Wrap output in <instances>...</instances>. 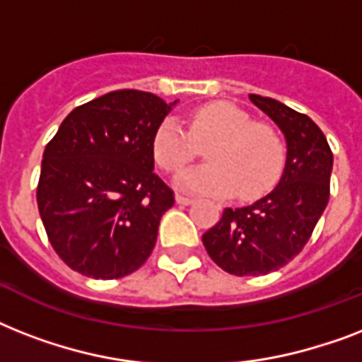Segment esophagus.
Masks as SVG:
<instances>
[{
  "mask_svg": "<svg viewBox=\"0 0 362 362\" xmlns=\"http://www.w3.org/2000/svg\"><path fill=\"white\" fill-rule=\"evenodd\" d=\"M176 203L178 204H184V206H187V204L193 203L192 197H184V195H176Z\"/></svg>",
  "mask_w": 362,
  "mask_h": 362,
  "instance_id": "34e87169",
  "label": "esophagus"
}]
</instances>
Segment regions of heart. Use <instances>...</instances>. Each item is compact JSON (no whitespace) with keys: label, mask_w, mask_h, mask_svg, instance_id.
I'll return each mask as SVG.
<instances>
[{"label":"heart","mask_w":362,"mask_h":362,"mask_svg":"<svg viewBox=\"0 0 362 362\" xmlns=\"http://www.w3.org/2000/svg\"><path fill=\"white\" fill-rule=\"evenodd\" d=\"M210 163L187 169L176 176V187L199 195L252 201L272 189L286 165V144L272 127L255 124L246 110L216 101L197 109L189 133L175 116L165 118L153 135L152 150L159 167L180 170L206 144Z\"/></svg>","instance_id":"heart-1"}]
</instances>
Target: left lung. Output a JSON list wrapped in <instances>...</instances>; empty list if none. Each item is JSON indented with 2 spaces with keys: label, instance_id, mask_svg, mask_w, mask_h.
Here are the masks:
<instances>
[{
  "label": "left lung",
  "instance_id": "left-lung-1",
  "mask_svg": "<svg viewBox=\"0 0 362 362\" xmlns=\"http://www.w3.org/2000/svg\"><path fill=\"white\" fill-rule=\"evenodd\" d=\"M286 139V165L274 189L242 209H226L203 235L218 267L235 276H263L281 269L312 237L329 203L332 152L312 118L276 99L250 93Z\"/></svg>",
  "mask_w": 362,
  "mask_h": 362
}]
</instances>
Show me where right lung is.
Wrapping results in <instances>:
<instances>
[{
  "mask_svg": "<svg viewBox=\"0 0 362 362\" xmlns=\"http://www.w3.org/2000/svg\"><path fill=\"white\" fill-rule=\"evenodd\" d=\"M173 103L116 90L76 107L42 153L37 204L48 240L84 276L115 280L152 253L175 195L153 173L152 142Z\"/></svg>",
  "mask_w": 362,
  "mask_h": 362,
  "instance_id": "obj_1",
  "label": "right lung"
}]
</instances>
